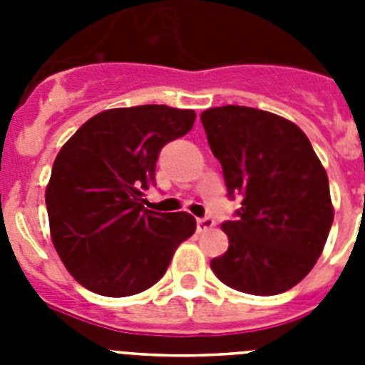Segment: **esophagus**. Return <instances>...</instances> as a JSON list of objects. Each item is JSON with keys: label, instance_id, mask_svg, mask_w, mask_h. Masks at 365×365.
Segmentation results:
<instances>
[{"label": "esophagus", "instance_id": "34e87169", "mask_svg": "<svg viewBox=\"0 0 365 365\" xmlns=\"http://www.w3.org/2000/svg\"><path fill=\"white\" fill-rule=\"evenodd\" d=\"M215 227V221L212 217H199L197 219V232H206Z\"/></svg>", "mask_w": 365, "mask_h": 365}]
</instances>
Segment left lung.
<instances>
[{"mask_svg":"<svg viewBox=\"0 0 365 365\" xmlns=\"http://www.w3.org/2000/svg\"><path fill=\"white\" fill-rule=\"evenodd\" d=\"M201 122L228 197H243L234 221L222 222L228 250L212 270L235 291L282 294L311 272L327 241V173L307 135L274 113L221 106L202 111Z\"/></svg>","mask_w":365,"mask_h":365,"instance_id":"obj_1","label":"left lung"}]
</instances>
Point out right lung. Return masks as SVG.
Segmentation results:
<instances>
[{
    "instance_id": "add662e5",
    "label": "right lung",
    "mask_w": 365,
    "mask_h": 365,
    "mask_svg": "<svg viewBox=\"0 0 365 365\" xmlns=\"http://www.w3.org/2000/svg\"><path fill=\"white\" fill-rule=\"evenodd\" d=\"M193 122L192 109H108L63 144L45 205L54 248L80 285L109 298L146 291L195 232L186 212L144 208L160 150L188 133Z\"/></svg>"
}]
</instances>
